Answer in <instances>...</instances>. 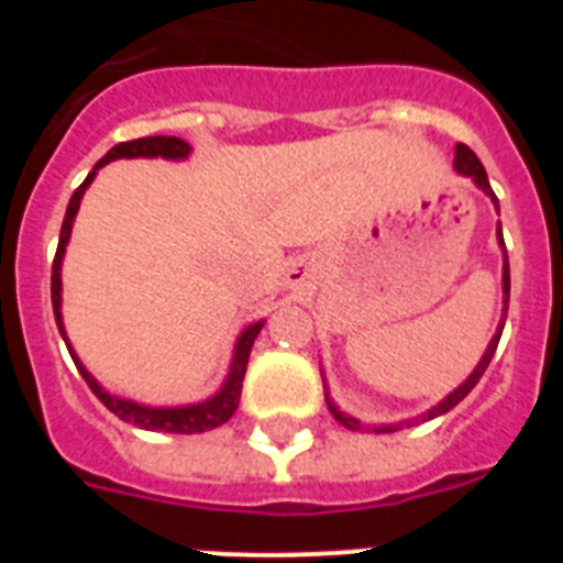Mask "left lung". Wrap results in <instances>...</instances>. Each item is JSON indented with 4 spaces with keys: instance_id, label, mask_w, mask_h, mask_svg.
<instances>
[{
    "instance_id": "obj_1",
    "label": "left lung",
    "mask_w": 563,
    "mask_h": 563,
    "mask_svg": "<svg viewBox=\"0 0 563 563\" xmlns=\"http://www.w3.org/2000/svg\"><path fill=\"white\" fill-rule=\"evenodd\" d=\"M454 166H456V172L465 174V177H471V180H474L476 186H479L482 191H485L487 197H490V200L496 202V208H499V200H496L494 188H490V183H487L485 166H482L479 157H476V154L471 152V148H467L465 143H460V146H456V161H454ZM496 233H499V242H501V245H505V239H501V225L496 228ZM501 282H505V285H501V287H505V312H507V301H510V265H507V258H505V276H501ZM501 330H505V318H501V324H499V330H496L494 341L487 343L485 355H482V361H479V366H476V369H474V375L467 377V380L462 383V386L454 391V395H449V397H445V400L440 402V406H434V409H431L429 415H422V420H434V417H440V415H445V411L454 409V406H456V402H460V400H465L467 391L474 389L476 383H479V377L485 375L487 366H490V357H494L496 346H499ZM327 406H330L332 417H335V420L341 422L343 429H350V431H366V429H372V426H361V420H355V417H350V415H343V411H338V406H332L330 397H327ZM415 422H417V420H415ZM406 426H411V422H406ZM395 429H397V426H380V429H375V431H395Z\"/></svg>"
}]
</instances>
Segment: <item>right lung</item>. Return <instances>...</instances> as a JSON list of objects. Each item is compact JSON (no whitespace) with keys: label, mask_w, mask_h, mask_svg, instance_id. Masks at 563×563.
Segmentation results:
<instances>
[{"label":"right lung","mask_w":563,"mask_h":563,"mask_svg":"<svg viewBox=\"0 0 563 563\" xmlns=\"http://www.w3.org/2000/svg\"><path fill=\"white\" fill-rule=\"evenodd\" d=\"M188 143L180 141V137H166V134H154V137H137V141H126L118 143V146L109 148L103 154L101 161L96 163V168L87 174V180L76 188L73 194V200H69L67 213H64L62 222V236H58V251L56 258H53V276H49V292H53V312H56V324L58 332L64 338V327H62V258H64V247H67L69 231H73V220H76L78 206H81V197L87 191V186L92 183L96 172L101 166H107L109 161H118V157H168V161H180L188 154ZM258 330H262V321L253 327H247L236 341V352H233V363H231V375H228L225 386L220 389V395H213L211 400L197 402V406H183V409H148V406H137L132 400H121V397L109 395V391L101 389V383L96 377L89 375L87 369L81 366V361L76 357V352L67 350L76 361L78 372L87 380V386L92 389V395L107 406L112 415L121 417L123 422H132V426H141V429L148 431H168V434H202V431H211L222 422H228L233 417L239 406V395H242V380H245V369H247V355H251V346L256 341ZM67 341V338H64Z\"/></svg>","instance_id":"right-lung-1"}]
</instances>
